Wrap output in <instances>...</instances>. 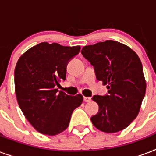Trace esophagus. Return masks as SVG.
<instances>
[{"label": "esophagus", "mask_w": 156, "mask_h": 156, "mask_svg": "<svg viewBox=\"0 0 156 156\" xmlns=\"http://www.w3.org/2000/svg\"><path fill=\"white\" fill-rule=\"evenodd\" d=\"M83 100L85 101V102H90L91 99L90 97H83Z\"/></svg>", "instance_id": "1"}]
</instances>
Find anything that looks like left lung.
I'll use <instances>...</instances> for the list:
<instances>
[{
    "instance_id": "8db88e82",
    "label": "left lung",
    "mask_w": 156,
    "mask_h": 156,
    "mask_svg": "<svg viewBox=\"0 0 156 156\" xmlns=\"http://www.w3.org/2000/svg\"><path fill=\"white\" fill-rule=\"evenodd\" d=\"M95 69L96 78L108 85V95H94L99 112L90 117L105 133L126 129L138 116L146 92L143 65L135 52L113 40L88 45L81 51Z\"/></svg>"
}]
</instances>
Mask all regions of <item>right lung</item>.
<instances>
[{
    "instance_id": "obj_1",
    "label": "right lung",
    "mask_w": 156,
    "mask_h": 156,
    "mask_svg": "<svg viewBox=\"0 0 156 156\" xmlns=\"http://www.w3.org/2000/svg\"><path fill=\"white\" fill-rule=\"evenodd\" d=\"M80 46L40 43L18 59L14 85L18 105L30 125L40 133L54 136L66 130L72 112L82 104V95H66L56 89L66 80V66Z\"/></svg>"
}]
</instances>
